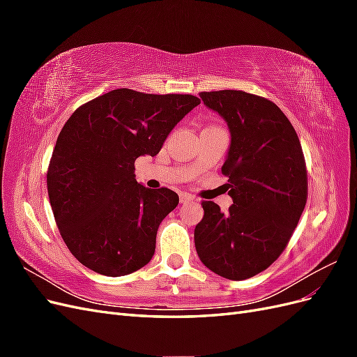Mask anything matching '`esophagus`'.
Returning a JSON list of instances; mask_svg holds the SVG:
<instances>
[{
	"instance_id": "obj_1",
	"label": "esophagus",
	"mask_w": 357,
	"mask_h": 357,
	"mask_svg": "<svg viewBox=\"0 0 357 357\" xmlns=\"http://www.w3.org/2000/svg\"><path fill=\"white\" fill-rule=\"evenodd\" d=\"M180 202L181 204H189V202H195V198H193L190 193H180Z\"/></svg>"
}]
</instances>
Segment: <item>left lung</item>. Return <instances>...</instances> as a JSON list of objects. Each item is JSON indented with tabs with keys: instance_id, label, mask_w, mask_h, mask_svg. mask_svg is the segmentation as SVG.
Listing matches in <instances>:
<instances>
[{
	"instance_id": "1",
	"label": "left lung",
	"mask_w": 357,
	"mask_h": 357,
	"mask_svg": "<svg viewBox=\"0 0 357 357\" xmlns=\"http://www.w3.org/2000/svg\"><path fill=\"white\" fill-rule=\"evenodd\" d=\"M199 96L229 128L222 172L234 204L222 213L202 201L197 253L218 275L245 280L277 261L296 228L308 195L305 158L295 128L273 101L243 91Z\"/></svg>"
}]
</instances>
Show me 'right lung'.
I'll use <instances>...</instances> for the list:
<instances>
[{
  "mask_svg": "<svg viewBox=\"0 0 357 357\" xmlns=\"http://www.w3.org/2000/svg\"><path fill=\"white\" fill-rule=\"evenodd\" d=\"M193 95L114 89L80 105L63 125L47 169V192L68 250L92 271L121 277L150 262L160 222L177 207L171 189L135 180V159L156 156Z\"/></svg>",
  "mask_w": 357,
  "mask_h": 357,
  "instance_id": "1",
  "label": "right lung"
}]
</instances>
